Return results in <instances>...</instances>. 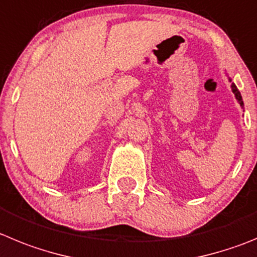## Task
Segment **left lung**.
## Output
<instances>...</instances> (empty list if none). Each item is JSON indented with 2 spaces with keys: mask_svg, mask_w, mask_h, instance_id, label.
<instances>
[{
  "mask_svg": "<svg viewBox=\"0 0 257 257\" xmlns=\"http://www.w3.org/2000/svg\"><path fill=\"white\" fill-rule=\"evenodd\" d=\"M228 79H229V81H232V79H230V77H228ZM230 88H232L233 94H234V96H236L237 102H238L239 105H241V107L243 108V100H242L241 93H239V90H238V89H237V86L234 85V84H233V82H232V85H230Z\"/></svg>",
  "mask_w": 257,
  "mask_h": 257,
  "instance_id": "8db88e82",
  "label": "left lung"
}]
</instances>
